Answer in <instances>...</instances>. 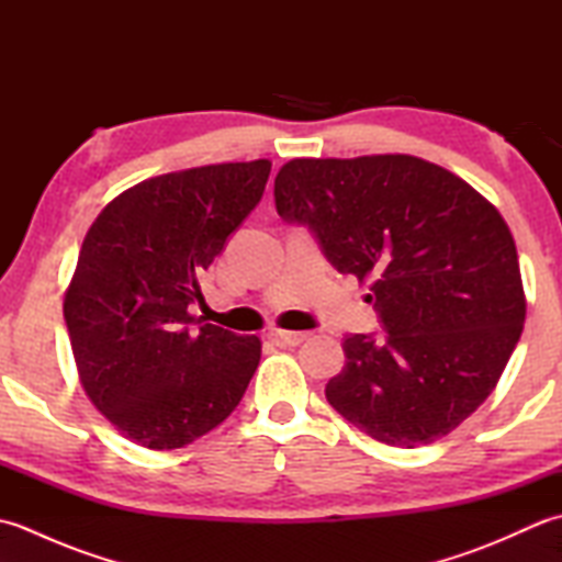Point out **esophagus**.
<instances>
[{"mask_svg": "<svg viewBox=\"0 0 562 562\" xmlns=\"http://www.w3.org/2000/svg\"><path fill=\"white\" fill-rule=\"evenodd\" d=\"M270 338H272V340H278L280 345H290V348H294V345H300V342H304V340H306V333L272 328V330H270Z\"/></svg>", "mask_w": 562, "mask_h": 562, "instance_id": "esophagus-1", "label": "esophagus"}]
</instances>
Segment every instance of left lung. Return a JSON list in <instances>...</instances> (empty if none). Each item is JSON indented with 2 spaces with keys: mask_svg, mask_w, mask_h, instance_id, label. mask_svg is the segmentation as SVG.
Wrapping results in <instances>:
<instances>
[{
  "mask_svg": "<svg viewBox=\"0 0 562 562\" xmlns=\"http://www.w3.org/2000/svg\"><path fill=\"white\" fill-rule=\"evenodd\" d=\"M274 207L304 224L330 266L372 280L386 336H342L326 398L376 441L415 449L491 396L515 352L527 300L503 214L463 178L411 154L292 159Z\"/></svg>",
  "mask_w": 562,
  "mask_h": 562,
  "instance_id": "1",
  "label": "left lung"
}]
</instances>
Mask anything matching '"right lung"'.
Listing matches in <instances>:
<instances>
[{
	"label": "right lung",
	"instance_id": "obj_1",
	"mask_svg": "<svg viewBox=\"0 0 562 562\" xmlns=\"http://www.w3.org/2000/svg\"><path fill=\"white\" fill-rule=\"evenodd\" d=\"M270 161L147 178L111 200L83 236L65 292L81 386L117 432L181 449L224 423L260 362V338L202 324L198 278L254 210Z\"/></svg>",
	"mask_w": 562,
	"mask_h": 562
}]
</instances>
